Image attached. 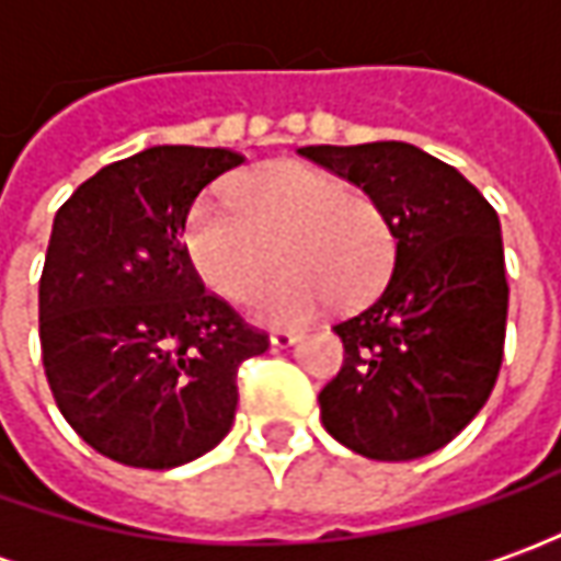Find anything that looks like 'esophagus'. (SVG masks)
Masks as SVG:
<instances>
[{"instance_id":"esophagus-1","label":"esophagus","mask_w":561,"mask_h":561,"mask_svg":"<svg viewBox=\"0 0 561 561\" xmlns=\"http://www.w3.org/2000/svg\"><path fill=\"white\" fill-rule=\"evenodd\" d=\"M268 340H272L274 348H287V345H296V342H299V333H287V330H274Z\"/></svg>"}]
</instances>
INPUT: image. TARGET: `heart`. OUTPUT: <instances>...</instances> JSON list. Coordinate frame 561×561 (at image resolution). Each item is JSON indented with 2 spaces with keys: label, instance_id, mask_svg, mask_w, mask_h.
Listing matches in <instances>:
<instances>
[{
  "label": "heart",
  "instance_id": "1",
  "mask_svg": "<svg viewBox=\"0 0 561 561\" xmlns=\"http://www.w3.org/2000/svg\"><path fill=\"white\" fill-rule=\"evenodd\" d=\"M287 272L255 299L265 324H306L324 308L355 306L392 268L394 234L386 213L340 175L280 163L237 184V206L201 201L184 225V250L201 280L228 302L250 299L274 265Z\"/></svg>",
  "mask_w": 561,
  "mask_h": 561
}]
</instances>
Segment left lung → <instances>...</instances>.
Here are the masks:
<instances>
[{
    "label": "left lung",
    "mask_w": 561,
    "mask_h": 561,
    "mask_svg": "<svg viewBox=\"0 0 561 561\" xmlns=\"http://www.w3.org/2000/svg\"><path fill=\"white\" fill-rule=\"evenodd\" d=\"M299 153L358 184L394 234L382 293L333 327L345 360L318 394L321 423L370 460L426 457L497 382L510 306L497 213L457 169L404 141Z\"/></svg>",
    "instance_id": "8db88e82"
}]
</instances>
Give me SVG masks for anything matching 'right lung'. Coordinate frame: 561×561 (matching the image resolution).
Returning a JSON list of instances; mask_svg holds the SVG:
<instances>
[{"instance_id":"obj_1","label":"right lung","mask_w":561,"mask_h":561,"mask_svg":"<svg viewBox=\"0 0 561 561\" xmlns=\"http://www.w3.org/2000/svg\"><path fill=\"white\" fill-rule=\"evenodd\" d=\"M243 163L225 148L157 145L95 172L51 225L39 342L58 411L123 466L191 463L231 432L237 367L268 336L206 293L184 225L209 182Z\"/></svg>"}]
</instances>
